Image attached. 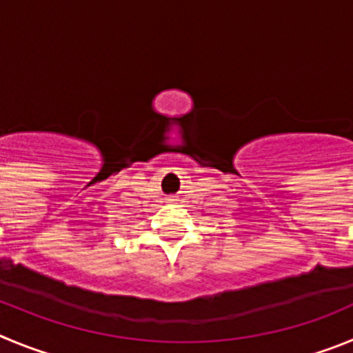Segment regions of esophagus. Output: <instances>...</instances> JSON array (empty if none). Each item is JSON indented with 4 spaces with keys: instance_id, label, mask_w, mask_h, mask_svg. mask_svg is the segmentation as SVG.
<instances>
[{
    "instance_id": "1",
    "label": "esophagus",
    "mask_w": 353,
    "mask_h": 353,
    "mask_svg": "<svg viewBox=\"0 0 353 353\" xmlns=\"http://www.w3.org/2000/svg\"><path fill=\"white\" fill-rule=\"evenodd\" d=\"M167 200H169V202H177L176 196H169V199H167Z\"/></svg>"
}]
</instances>
